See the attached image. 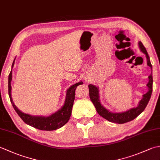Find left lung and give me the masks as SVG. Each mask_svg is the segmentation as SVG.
I'll return each instance as SVG.
<instances>
[{
	"instance_id": "1",
	"label": "left lung",
	"mask_w": 160,
	"mask_h": 160,
	"mask_svg": "<svg viewBox=\"0 0 160 160\" xmlns=\"http://www.w3.org/2000/svg\"><path fill=\"white\" fill-rule=\"evenodd\" d=\"M139 47L141 50L142 52H143L146 58L147 59V64L148 66L151 67L152 69V65L150 61V58L148 56V54L147 52V49L143 45L142 42H138ZM148 87V91L143 95L142 99L140 101L138 107L135 108H132L131 109L128 110L127 111L122 112V113H113L106 108H104L102 104H101L99 97V89L96 86L93 85V84H89V97L90 99L94 104L95 107L96 108V111L102 117L106 119L108 121L114 122V123L118 124H124L126 122H130L134 120L135 118H137L139 115L144 111L146 107L147 106L149 100L151 96L152 91V74L148 76V82L147 84Z\"/></svg>"
}]
</instances>
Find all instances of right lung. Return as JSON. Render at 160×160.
<instances>
[{
    "label": "right lung",
    "mask_w": 160,
    "mask_h": 160,
    "mask_svg": "<svg viewBox=\"0 0 160 160\" xmlns=\"http://www.w3.org/2000/svg\"><path fill=\"white\" fill-rule=\"evenodd\" d=\"M15 59L12 63V68H13L14 64ZM12 80V69L9 75L8 78V91L10 101L12 104V106L14 110L18 114L20 118L22 119L23 122L31 127L36 128L40 129L42 131H53L60 128L67 123L71 115V110L73 105V102L75 99V91H76V87L80 84H83L82 82H78L71 86L67 91L66 99L63 106L61 107L56 113L52 114L49 116H34L27 113H24L20 111L16 105L13 103L11 95V82Z\"/></svg>",
    "instance_id": "right-lung-1"
}]
</instances>
